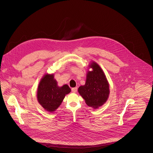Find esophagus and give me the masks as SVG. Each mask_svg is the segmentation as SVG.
<instances>
[{
    "label": "esophagus",
    "instance_id": "34e87169",
    "mask_svg": "<svg viewBox=\"0 0 153 153\" xmlns=\"http://www.w3.org/2000/svg\"><path fill=\"white\" fill-rule=\"evenodd\" d=\"M77 88L76 87L72 88V92L73 93H76L77 92Z\"/></svg>",
    "mask_w": 153,
    "mask_h": 153
}]
</instances>
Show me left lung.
<instances>
[{"mask_svg": "<svg viewBox=\"0 0 153 153\" xmlns=\"http://www.w3.org/2000/svg\"><path fill=\"white\" fill-rule=\"evenodd\" d=\"M89 67L92 71H88L85 84L78 89L80 95L89 107L98 108L107 100L109 94L108 82L102 68L92 62Z\"/></svg>", "mask_w": 153, "mask_h": 153, "instance_id": "left-lung-1", "label": "left lung"}]
</instances>
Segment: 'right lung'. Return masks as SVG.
<instances>
[{"label":"right lung","mask_w":153,"mask_h":153,"mask_svg":"<svg viewBox=\"0 0 153 153\" xmlns=\"http://www.w3.org/2000/svg\"><path fill=\"white\" fill-rule=\"evenodd\" d=\"M71 91L66 84L59 87L54 74H46L41 79L37 90V100L44 109L52 112L58 108L66 95Z\"/></svg>","instance_id":"obj_1"}]
</instances>
